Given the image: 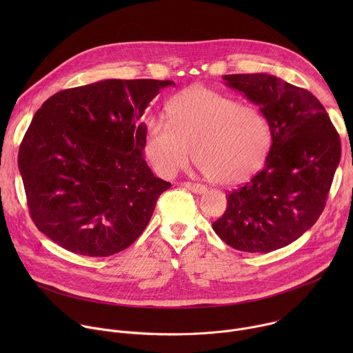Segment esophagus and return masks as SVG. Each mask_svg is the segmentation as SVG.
<instances>
[{"mask_svg":"<svg viewBox=\"0 0 353 353\" xmlns=\"http://www.w3.org/2000/svg\"><path fill=\"white\" fill-rule=\"evenodd\" d=\"M183 187L190 190L194 194H204L207 191V187L203 184H196V183H183Z\"/></svg>","mask_w":353,"mask_h":353,"instance_id":"34e87169","label":"esophagus"}]
</instances>
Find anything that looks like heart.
I'll use <instances>...</instances> for the list:
<instances>
[{
    "mask_svg": "<svg viewBox=\"0 0 353 353\" xmlns=\"http://www.w3.org/2000/svg\"><path fill=\"white\" fill-rule=\"evenodd\" d=\"M168 121L146 123L143 152L162 177L172 179L192 159L208 180L233 185L264 165L272 141L268 116L257 106L203 85H192L168 103Z\"/></svg>",
    "mask_w": 353,
    "mask_h": 353,
    "instance_id": "b5f03b06",
    "label": "heart"
}]
</instances>
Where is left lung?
<instances>
[{
	"label": "left lung",
	"instance_id": "8db88e82",
	"mask_svg": "<svg viewBox=\"0 0 353 353\" xmlns=\"http://www.w3.org/2000/svg\"><path fill=\"white\" fill-rule=\"evenodd\" d=\"M270 119L272 141L264 169L228 194V208L212 223L230 247L245 253L282 248L320 218L341 141L328 113L309 90L271 74L223 75Z\"/></svg>",
	"mask_w": 353,
	"mask_h": 353
}]
</instances>
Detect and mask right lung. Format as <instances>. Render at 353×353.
<instances>
[{
  "instance_id": "obj_1",
  "label": "right lung",
  "mask_w": 353,
  "mask_h": 353,
  "mask_svg": "<svg viewBox=\"0 0 353 353\" xmlns=\"http://www.w3.org/2000/svg\"><path fill=\"white\" fill-rule=\"evenodd\" d=\"M173 81L103 79L61 90L33 116L18 155L30 216L48 239L108 257L143 232L170 183L143 158L139 123Z\"/></svg>"
}]
</instances>
